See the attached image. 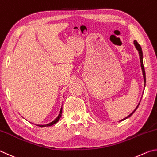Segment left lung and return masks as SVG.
I'll return each instance as SVG.
<instances>
[{
    "label": "left lung",
    "instance_id": "1",
    "mask_svg": "<svg viewBox=\"0 0 157 157\" xmlns=\"http://www.w3.org/2000/svg\"><path fill=\"white\" fill-rule=\"evenodd\" d=\"M134 45H135V47H136V49L137 50H138V52H139V58H140V61H141V69H142V71H143V75H144V83H145V69H144V63H143V52H142V49H141V47L140 46V45L139 44L137 43V41L136 40H134ZM139 104L140 103H139V105H137V107L136 108V109H134V110L132 112V113L129 115V116H128L127 117H125V119H122V120H121V121H123V120H125V119H128V117H130V116H132V115L133 114V113L134 112L136 111V109L138 108V107H139Z\"/></svg>",
    "mask_w": 157,
    "mask_h": 157
}]
</instances>
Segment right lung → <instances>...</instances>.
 <instances>
[{"mask_svg": "<svg viewBox=\"0 0 157 157\" xmlns=\"http://www.w3.org/2000/svg\"><path fill=\"white\" fill-rule=\"evenodd\" d=\"M61 114H62V108H61V109H60V114H59V116L57 117V118L56 119H55L54 121H53L52 122H51L50 123H49V124H47V125H37L38 126H39V127H45V126H52V125H53L54 124H55V123H56L58 121H59V120L60 119V117H61Z\"/></svg>", "mask_w": 157, "mask_h": 157, "instance_id": "add662e5", "label": "right lung"}]
</instances>
